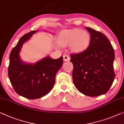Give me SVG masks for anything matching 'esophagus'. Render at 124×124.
Instances as JSON below:
<instances>
[{
  "instance_id": "esophagus-1",
  "label": "esophagus",
  "mask_w": 124,
  "mask_h": 124,
  "mask_svg": "<svg viewBox=\"0 0 124 124\" xmlns=\"http://www.w3.org/2000/svg\"><path fill=\"white\" fill-rule=\"evenodd\" d=\"M63 59L64 62H69L70 60V57L68 55L64 54L63 55Z\"/></svg>"
}]
</instances>
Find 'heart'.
I'll list each match as a JSON object with an SVG mask.
<instances>
[{
    "mask_svg": "<svg viewBox=\"0 0 124 124\" xmlns=\"http://www.w3.org/2000/svg\"><path fill=\"white\" fill-rule=\"evenodd\" d=\"M91 37L86 30L80 29L64 30L58 38V43L63 46L70 45L74 52H80L85 50L90 44Z\"/></svg>",
    "mask_w": 124,
    "mask_h": 124,
    "instance_id": "1",
    "label": "heart"
}]
</instances>
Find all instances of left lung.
<instances>
[{
    "instance_id": "left-lung-1",
    "label": "left lung",
    "mask_w": 124,
    "mask_h": 124,
    "mask_svg": "<svg viewBox=\"0 0 124 124\" xmlns=\"http://www.w3.org/2000/svg\"><path fill=\"white\" fill-rule=\"evenodd\" d=\"M91 40L85 51L70 55L73 64V80L78 90L89 96L106 94L113 84L115 53L108 38L90 28Z\"/></svg>"
}]
</instances>
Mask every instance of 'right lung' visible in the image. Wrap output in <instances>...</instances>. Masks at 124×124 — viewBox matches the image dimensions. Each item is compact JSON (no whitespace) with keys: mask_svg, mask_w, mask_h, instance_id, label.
<instances>
[{"mask_svg":"<svg viewBox=\"0 0 124 124\" xmlns=\"http://www.w3.org/2000/svg\"><path fill=\"white\" fill-rule=\"evenodd\" d=\"M37 30L25 34L11 51L9 56L8 77L15 91L29 99H37L50 92L55 83L57 72L63 63L62 56L57 59L50 56L34 64H27L20 59L19 53L23 44Z\"/></svg>","mask_w":124,"mask_h":124,"instance_id":"obj_1","label":"right lung"}]
</instances>
